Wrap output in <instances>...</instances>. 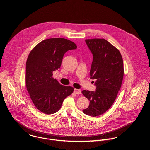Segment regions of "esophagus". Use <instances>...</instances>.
<instances>
[{"label":"esophagus","instance_id":"34e87169","mask_svg":"<svg viewBox=\"0 0 150 150\" xmlns=\"http://www.w3.org/2000/svg\"><path fill=\"white\" fill-rule=\"evenodd\" d=\"M74 93L75 94H81V91L80 90H79V89L75 88L74 89Z\"/></svg>","mask_w":150,"mask_h":150}]
</instances>
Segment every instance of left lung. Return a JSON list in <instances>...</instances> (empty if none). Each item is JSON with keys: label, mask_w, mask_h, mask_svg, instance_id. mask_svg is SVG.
Returning a JSON list of instances; mask_svg holds the SVG:
<instances>
[{"label": "left lung", "mask_w": 150, "mask_h": 150, "mask_svg": "<svg viewBox=\"0 0 150 150\" xmlns=\"http://www.w3.org/2000/svg\"><path fill=\"white\" fill-rule=\"evenodd\" d=\"M93 55L91 78L96 79L95 91L83 90L88 99V108L82 112L96 117L108 111L115 101L120 89L123 75V62L119 50L104 38L86 39Z\"/></svg>", "instance_id": "8db88e82"}]
</instances>
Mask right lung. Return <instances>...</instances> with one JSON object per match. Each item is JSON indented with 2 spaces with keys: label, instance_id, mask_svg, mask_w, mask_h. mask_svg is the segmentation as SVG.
I'll use <instances>...</instances> for the list:
<instances>
[{
  "label": "right lung",
  "instance_id": "1",
  "mask_svg": "<svg viewBox=\"0 0 150 150\" xmlns=\"http://www.w3.org/2000/svg\"><path fill=\"white\" fill-rule=\"evenodd\" d=\"M76 48L68 39L51 38L42 40L30 52L26 62V87L35 107L42 113H56L73 93L74 88L59 83L53 72L60 68L64 54Z\"/></svg>",
  "mask_w": 150,
  "mask_h": 150
}]
</instances>
